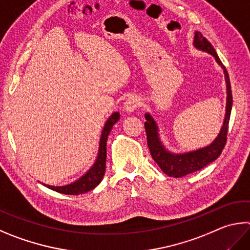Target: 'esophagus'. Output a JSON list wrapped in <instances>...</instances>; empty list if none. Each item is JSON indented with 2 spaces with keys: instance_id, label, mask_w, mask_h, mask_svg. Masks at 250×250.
Segmentation results:
<instances>
[{
  "instance_id": "obj_1",
  "label": "esophagus",
  "mask_w": 250,
  "mask_h": 250,
  "mask_svg": "<svg viewBox=\"0 0 250 250\" xmlns=\"http://www.w3.org/2000/svg\"><path fill=\"white\" fill-rule=\"evenodd\" d=\"M140 98L137 95H131L125 102V110L128 113L133 112L140 106Z\"/></svg>"
}]
</instances>
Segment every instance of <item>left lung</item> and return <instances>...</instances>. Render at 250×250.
<instances>
[{
  "label": "left lung",
  "instance_id": "obj_1",
  "mask_svg": "<svg viewBox=\"0 0 250 250\" xmlns=\"http://www.w3.org/2000/svg\"><path fill=\"white\" fill-rule=\"evenodd\" d=\"M193 47L200 50V51L207 52L214 57L217 64L223 69L226 83V95H228L226 96V110L223 125H222L220 133L217 134V137L211 144H208L204 147L198 148L196 151L179 154L172 153L165 147V145L163 144L160 138V133H158L160 130H158L156 121L153 119V117L148 112L145 113V119H146V121H145L144 125L147 137V146L149 148V152H151L152 158L157 163L160 168L166 175L175 177V178H179V177H184L188 174H191V172L200 170L213 161H215L221 155V153L225 146L226 138H228L229 122L233 105V96L232 89H230L229 73L226 71L225 66L223 65V63L221 62L219 56L216 54L214 48H213L212 44L199 31L194 33Z\"/></svg>",
  "mask_w": 250,
  "mask_h": 250
}]
</instances>
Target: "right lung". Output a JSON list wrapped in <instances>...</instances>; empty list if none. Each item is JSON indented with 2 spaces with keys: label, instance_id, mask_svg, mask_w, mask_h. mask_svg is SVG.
I'll return each mask as SVG.
<instances>
[{
  "label": "right lung",
  "instance_id": "1",
  "mask_svg": "<svg viewBox=\"0 0 250 250\" xmlns=\"http://www.w3.org/2000/svg\"><path fill=\"white\" fill-rule=\"evenodd\" d=\"M120 119V113L119 112H113L112 115L108 118L105 125H104V129L102 131V137L101 141H99V148H98V154L96 157V161L93 164V166L85 172V174L80 177L78 180H75L74 183L65 185V186H50L42 184L46 186L47 188L53 190V191L60 192L63 194H82L90 190L94 189L95 187L101 184L104 175H105L106 170V157H107V139L108 135H109L110 131L112 129L113 125Z\"/></svg>",
  "mask_w": 250,
  "mask_h": 250
}]
</instances>
